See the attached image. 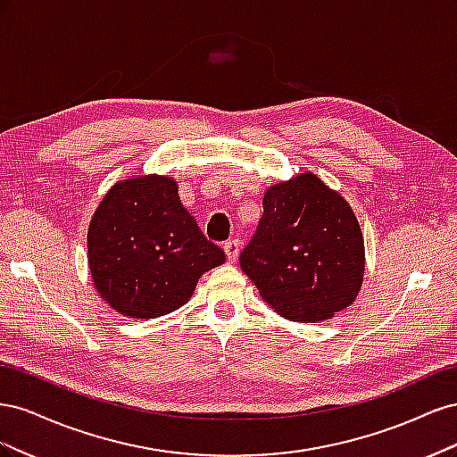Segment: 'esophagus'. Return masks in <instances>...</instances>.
I'll use <instances>...</instances> for the list:
<instances>
[{
  "mask_svg": "<svg viewBox=\"0 0 457 457\" xmlns=\"http://www.w3.org/2000/svg\"><path fill=\"white\" fill-rule=\"evenodd\" d=\"M223 250H225V255H227L228 262H234L238 259V253H240V242L237 238H232V240L223 244Z\"/></svg>",
  "mask_w": 457,
  "mask_h": 457,
  "instance_id": "1",
  "label": "esophagus"
}]
</instances>
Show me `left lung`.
<instances>
[{"mask_svg": "<svg viewBox=\"0 0 457 457\" xmlns=\"http://www.w3.org/2000/svg\"><path fill=\"white\" fill-rule=\"evenodd\" d=\"M240 267L269 305L294 322L347 309L364 278V238L347 200L314 173L272 185Z\"/></svg>", "mask_w": 457, "mask_h": 457, "instance_id": "1", "label": "left lung"}]
</instances>
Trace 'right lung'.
Returning a JSON list of instances; mask_svg holds the SVG:
<instances>
[{"mask_svg": "<svg viewBox=\"0 0 457 457\" xmlns=\"http://www.w3.org/2000/svg\"><path fill=\"white\" fill-rule=\"evenodd\" d=\"M177 190L171 177L128 179L106 192L91 219V278L123 316L173 312L195 294L204 272L225 262V252L204 237Z\"/></svg>", "mask_w": 457, "mask_h": 457, "instance_id": "1", "label": "right lung"}]
</instances>
